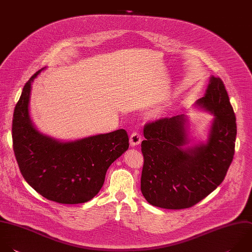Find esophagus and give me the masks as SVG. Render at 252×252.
Segmentation results:
<instances>
[{
    "label": "esophagus",
    "mask_w": 252,
    "mask_h": 252,
    "mask_svg": "<svg viewBox=\"0 0 252 252\" xmlns=\"http://www.w3.org/2000/svg\"><path fill=\"white\" fill-rule=\"evenodd\" d=\"M141 142H142V135L139 132H137V131L133 132L131 134V136H130V144H131V146H133V147L134 146H138Z\"/></svg>",
    "instance_id": "esophagus-1"
}]
</instances>
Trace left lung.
Instances as JSON below:
<instances>
[{
  "label": "left lung",
  "instance_id": "obj_1",
  "mask_svg": "<svg viewBox=\"0 0 252 252\" xmlns=\"http://www.w3.org/2000/svg\"><path fill=\"white\" fill-rule=\"evenodd\" d=\"M196 104L215 116L205 144L184 147L188 143L184 115L144 127L141 191L153 206L172 210L194 206L222 182L232 161L236 123L222 81L211 77Z\"/></svg>",
  "mask_w": 252,
  "mask_h": 252
}]
</instances>
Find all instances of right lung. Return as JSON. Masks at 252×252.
Segmentation results:
<instances>
[{"label":"right lung","instance_id":"obj_1","mask_svg":"<svg viewBox=\"0 0 252 252\" xmlns=\"http://www.w3.org/2000/svg\"><path fill=\"white\" fill-rule=\"evenodd\" d=\"M25 85L13 117V147L26 181L46 199L80 204L101 189L111 163L129 148L124 129L74 142H59L39 133L29 112L32 83Z\"/></svg>","mask_w":252,"mask_h":252}]
</instances>
